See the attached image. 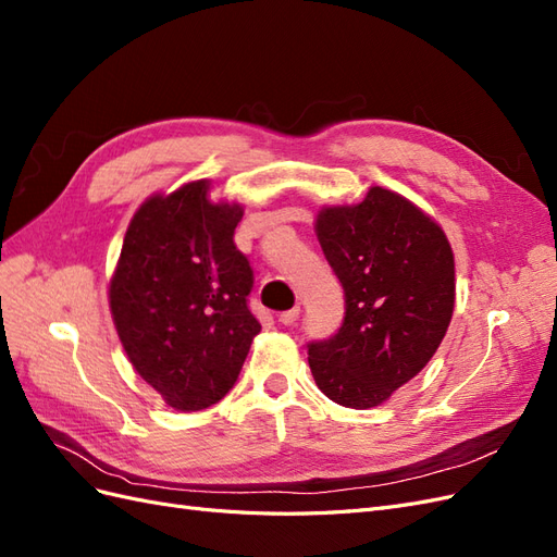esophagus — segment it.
<instances>
[{
  "mask_svg": "<svg viewBox=\"0 0 557 557\" xmlns=\"http://www.w3.org/2000/svg\"><path fill=\"white\" fill-rule=\"evenodd\" d=\"M299 307H293V309H288V311H283L281 315H278V320H281V323L283 325H295V320L299 318Z\"/></svg>",
  "mask_w": 557,
  "mask_h": 557,
  "instance_id": "34e87169",
  "label": "esophagus"
}]
</instances>
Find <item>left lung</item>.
I'll return each mask as SVG.
<instances>
[{
	"label": "left lung",
	"mask_w": 557,
	"mask_h": 557,
	"mask_svg": "<svg viewBox=\"0 0 557 557\" xmlns=\"http://www.w3.org/2000/svg\"><path fill=\"white\" fill-rule=\"evenodd\" d=\"M315 234L344 285L346 313L330 339L309 342L311 374L342 407H379L430 362L448 330L450 244L430 215L379 185L356 207L320 211Z\"/></svg>",
	"instance_id": "1"
}]
</instances>
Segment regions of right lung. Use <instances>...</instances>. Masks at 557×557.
I'll list each match as a JSON object with an SVG mask.
<instances>
[{
    "instance_id": "obj_1",
    "label": "right lung",
    "mask_w": 557,
    "mask_h": 557,
    "mask_svg": "<svg viewBox=\"0 0 557 557\" xmlns=\"http://www.w3.org/2000/svg\"><path fill=\"white\" fill-rule=\"evenodd\" d=\"M207 193L195 181L144 201L109 288L132 367L178 411L221 401L260 332L248 309L252 269L234 244L244 209Z\"/></svg>"
}]
</instances>
